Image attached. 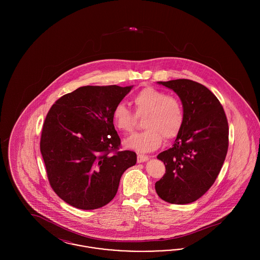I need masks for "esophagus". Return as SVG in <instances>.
<instances>
[{"mask_svg": "<svg viewBox=\"0 0 260 260\" xmlns=\"http://www.w3.org/2000/svg\"><path fill=\"white\" fill-rule=\"evenodd\" d=\"M149 157L146 155H142V154H138L137 155V162H144V161H148Z\"/></svg>", "mask_w": 260, "mask_h": 260, "instance_id": "esophagus-1", "label": "esophagus"}]
</instances>
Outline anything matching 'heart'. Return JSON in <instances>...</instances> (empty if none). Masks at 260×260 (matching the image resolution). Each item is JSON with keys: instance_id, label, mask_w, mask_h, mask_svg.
I'll return each mask as SVG.
<instances>
[{"instance_id": "1", "label": "heart", "mask_w": 260, "mask_h": 260, "mask_svg": "<svg viewBox=\"0 0 260 260\" xmlns=\"http://www.w3.org/2000/svg\"><path fill=\"white\" fill-rule=\"evenodd\" d=\"M136 115L125 105L119 103L112 111V122L121 133H131L136 124V116L143 117L141 133L129 136L124 141L127 148L138 152H150L161 146L164 137L175 138L184 124V109L181 101L174 95L155 87H146L139 90L133 99Z\"/></svg>"}]
</instances>
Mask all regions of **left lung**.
I'll return each mask as SVG.
<instances>
[{"mask_svg":"<svg viewBox=\"0 0 260 260\" xmlns=\"http://www.w3.org/2000/svg\"><path fill=\"white\" fill-rule=\"evenodd\" d=\"M158 83L176 92L185 117L173 147L157 156L166 173L155 189L168 203H193L210 189L222 168L229 144L227 118L219 100L202 84L187 79Z\"/></svg>","mask_w":260,"mask_h":260,"instance_id":"8db88e82","label":"left lung"}]
</instances>
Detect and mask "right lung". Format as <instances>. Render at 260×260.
Masks as SVG:
<instances>
[{
    "label": "right lung",
    "instance_id": "obj_1",
    "mask_svg": "<svg viewBox=\"0 0 260 260\" xmlns=\"http://www.w3.org/2000/svg\"><path fill=\"white\" fill-rule=\"evenodd\" d=\"M131 87L86 86L57 99L43 124L40 150L50 187L80 210H95L117 194L122 174L136 164L119 151L112 111Z\"/></svg>",
    "mask_w": 260,
    "mask_h": 260
}]
</instances>
